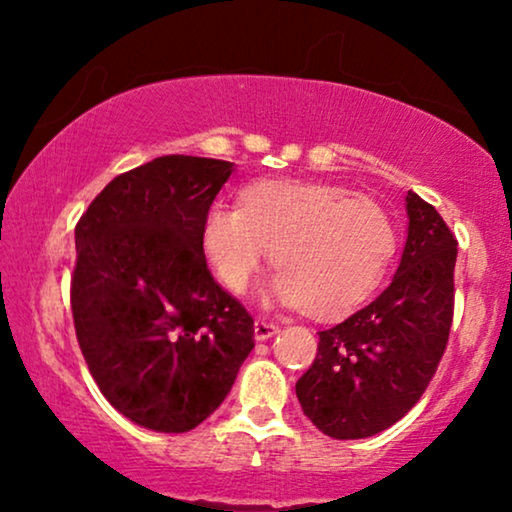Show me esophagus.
Segmentation results:
<instances>
[{"instance_id": "34e87169", "label": "esophagus", "mask_w": 512, "mask_h": 512, "mask_svg": "<svg viewBox=\"0 0 512 512\" xmlns=\"http://www.w3.org/2000/svg\"><path fill=\"white\" fill-rule=\"evenodd\" d=\"M277 331H279V326L272 324V321H268V319L254 321V338L256 340H268V338H272V335H277Z\"/></svg>"}]
</instances>
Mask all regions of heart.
I'll use <instances>...</instances> for the list:
<instances>
[{
    "label": "heart",
    "mask_w": 512,
    "mask_h": 512,
    "mask_svg": "<svg viewBox=\"0 0 512 512\" xmlns=\"http://www.w3.org/2000/svg\"><path fill=\"white\" fill-rule=\"evenodd\" d=\"M270 247L279 270L265 300L335 317L377 289L396 228L368 195L303 179H258L242 188L240 207H209L202 249L228 291H247Z\"/></svg>",
    "instance_id": "heart-1"
}]
</instances>
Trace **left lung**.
Wrapping results in <instances>:
<instances>
[{
    "instance_id": "left-lung-1",
    "label": "left lung",
    "mask_w": 512,
    "mask_h": 512,
    "mask_svg": "<svg viewBox=\"0 0 512 512\" xmlns=\"http://www.w3.org/2000/svg\"><path fill=\"white\" fill-rule=\"evenodd\" d=\"M405 212L408 240L391 284L342 324L319 331L317 359L296 382L303 412L331 438H368L405 417L450 338L457 240L417 193L408 191Z\"/></svg>"
}]
</instances>
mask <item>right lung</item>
Returning <instances> with one entry per match:
<instances>
[{"mask_svg":"<svg viewBox=\"0 0 512 512\" xmlns=\"http://www.w3.org/2000/svg\"><path fill=\"white\" fill-rule=\"evenodd\" d=\"M230 174L226 160L153 158L109 181L76 223V338L104 398L144 429L205 422L254 349V319L202 249Z\"/></svg>","mask_w":512,"mask_h":512,"instance_id":"obj_1","label":"right lung"}]
</instances>
